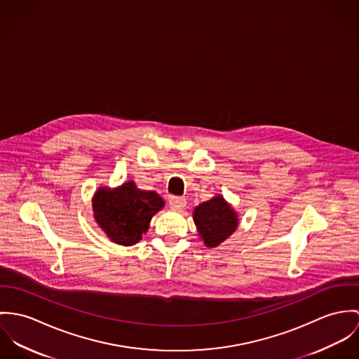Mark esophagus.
I'll use <instances>...</instances> for the list:
<instances>
[{"mask_svg":"<svg viewBox=\"0 0 359 359\" xmlns=\"http://www.w3.org/2000/svg\"><path fill=\"white\" fill-rule=\"evenodd\" d=\"M168 203H169V206L172 209H182V208L186 206V198L172 196V197H169V199H168Z\"/></svg>","mask_w":359,"mask_h":359,"instance_id":"34e87169","label":"esophagus"}]
</instances>
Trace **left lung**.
Returning <instances> with one entry per match:
<instances>
[{
    "label": "left lung",
    "mask_w": 359,
    "mask_h": 359,
    "mask_svg": "<svg viewBox=\"0 0 359 359\" xmlns=\"http://www.w3.org/2000/svg\"><path fill=\"white\" fill-rule=\"evenodd\" d=\"M194 223L203 243L209 248L220 245L238 226L236 212L222 196L198 205L194 209Z\"/></svg>",
    "instance_id": "left-lung-1"
}]
</instances>
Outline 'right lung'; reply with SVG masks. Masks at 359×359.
Wrapping results in <instances>:
<instances>
[{"label":"right lung","mask_w":359,"mask_h":359,"mask_svg":"<svg viewBox=\"0 0 359 359\" xmlns=\"http://www.w3.org/2000/svg\"><path fill=\"white\" fill-rule=\"evenodd\" d=\"M163 206L154 191L139 190L133 182L116 190L102 189L95 194L93 213L97 224L116 243L135 245L147 231L151 217Z\"/></svg>","instance_id":"right-lung-1"}]
</instances>
